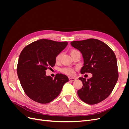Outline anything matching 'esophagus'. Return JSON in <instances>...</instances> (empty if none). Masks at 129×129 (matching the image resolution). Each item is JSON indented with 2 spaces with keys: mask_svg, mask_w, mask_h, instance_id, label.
<instances>
[{
  "mask_svg": "<svg viewBox=\"0 0 129 129\" xmlns=\"http://www.w3.org/2000/svg\"><path fill=\"white\" fill-rule=\"evenodd\" d=\"M69 80L70 81H75L76 80V79H75V78H73V77H69Z\"/></svg>",
  "mask_w": 129,
  "mask_h": 129,
  "instance_id": "esophagus-1",
  "label": "esophagus"
}]
</instances>
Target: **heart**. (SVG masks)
Wrapping results in <instances>:
<instances>
[{
  "label": "heart",
  "instance_id": "obj_1",
  "mask_svg": "<svg viewBox=\"0 0 129 129\" xmlns=\"http://www.w3.org/2000/svg\"><path fill=\"white\" fill-rule=\"evenodd\" d=\"M76 52H78L77 50H76L75 49H72V50H71V54H72L75 53ZM61 56H62V53H59L58 54H57V56L55 57L56 62H57L59 61L61 59ZM63 72L64 73H65L66 74H68V75H73L74 73V70L73 69H71V68H64V69H63Z\"/></svg>",
  "mask_w": 129,
  "mask_h": 129
}]
</instances>
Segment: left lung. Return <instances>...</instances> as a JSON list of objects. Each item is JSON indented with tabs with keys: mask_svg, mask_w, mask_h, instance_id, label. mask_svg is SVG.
Listing matches in <instances>:
<instances>
[{
	"mask_svg": "<svg viewBox=\"0 0 129 129\" xmlns=\"http://www.w3.org/2000/svg\"><path fill=\"white\" fill-rule=\"evenodd\" d=\"M71 45L82 55L83 66L81 73L92 74L88 80L79 77L83 86L77 91L78 96L89 104L101 102L110 95L118 80L117 62L115 53L107 44L95 39L74 41Z\"/></svg>",
	"mask_w": 129,
	"mask_h": 129,
	"instance_id": "left-lung-1",
	"label": "left lung"
}]
</instances>
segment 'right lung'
<instances>
[{
    "label": "right lung",
    "instance_id": "1",
    "mask_svg": "<svg viewBox=\"0 0 129 129\" xmlns=\"http://www.w3.org/2000/svg\"><path fill=\"white\" fill-rule=\"evenodd\" d=\"M68 42L40 39L26 46L19 57L17 74L26 94L37 102H51L60 94L68 77L57 74L53 79L45 71L55 64V57Z\"/></svg>",
    "mask_w": 129,
    "mask_h": 129
}]
</instances>
